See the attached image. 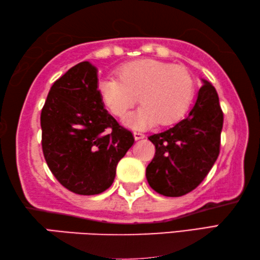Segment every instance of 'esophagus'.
<instances>
[{
	"label": "esophagus",
	"mask_w": 260,
	"mask_h": 260,
	"mask_svg": "<svg viewBox=\"0 0 260 260\" xmlns=\"http://www.w3.org/2000/svg\"><path fill=\"white\" fill-rule=\"evenodd\" d=\"M134 136H135V139H136V140H139V139L145 138V135H144L143 133H140V131H135Z\"/></svg>",
	"instance_id": "obj_1"
}]
</instances>
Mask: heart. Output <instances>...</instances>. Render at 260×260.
<instances>
[{"instance_id":"obj_1","label":"heart","mask_w":260,"mask_h":260,"mask_svg":"<svg viewBox=\"0 0 260 260\" xmlns=\"http://www.w3.org/2000/svg\"><path fill=\"white\" fill-rule=\"evenodd\" d=\"M118 78L107 77L99 84L102 101L109 112L125 117L139 101L142 106L126 118L133 127L158 123L169 125L186 113L193 98L194 83L182 66H170L155 59H140L123 66Z\"/></svg>"}]
</instances>
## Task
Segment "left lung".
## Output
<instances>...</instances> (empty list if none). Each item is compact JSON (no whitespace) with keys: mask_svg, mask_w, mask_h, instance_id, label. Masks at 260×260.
Wrapping results in <instances>:
<instances>
[{"mask_svg":"<svg viewBox=\"0 0 260 260\" xmlns=\"http://www.w3.org/2000/svg\"><path fill=\"white\" fill-rule=\"evenodd\" d=\"M223 113L211 83L203 86L188 116L148 139L155 146L146 168L151 188L166 197H181L197 188L220 153Z\"/></svg>","mask_w":260,"mask_h":260,"instance_id":"obj_1","label":"left lung"}]
</instances>
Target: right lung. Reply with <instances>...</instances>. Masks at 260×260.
Segmentation results:
<instances>
[{"label": "right lung", "instance_id": "1", "mask_svg": "<svg viewBox=\"0 0 260 260\" xmlns=\"http://www.w3.org/2000/svg\"><path fill=\"white\" fill-rule=\"evenodd\" d=\"M98 70L80 62L50 87L41 110L42 152L50 172L71 192L99 194L133 146V133L105 108Z\"/></svg>", "mask_w": 260, "mask_h": 260}]
</instances>
